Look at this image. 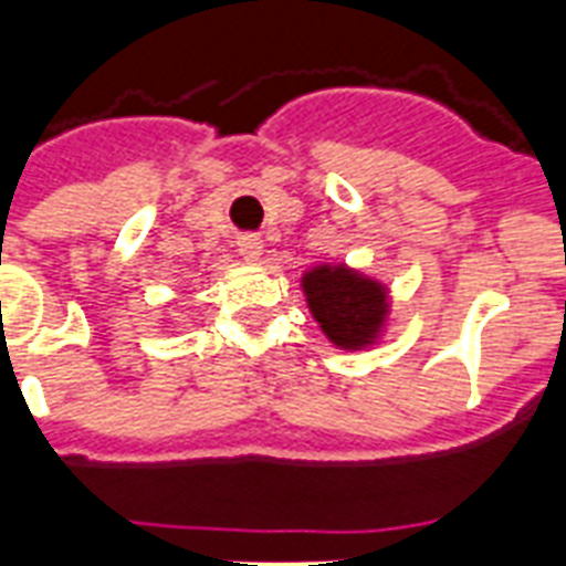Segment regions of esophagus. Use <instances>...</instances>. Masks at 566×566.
<instances>
[{
  "label": "esophagus",
  "instance_id": "1",
  "mask_svg": "<svg viewBox=\"0 0 566 566\" xmlns=\"http://www.w3.org/2000/svg\"><path fill=\"white\" fill-rule=\"evenodd\" d=\"M238 249L243 261H258V258L264 255V240L258 238V234H240Z\"/></svg>",
  "mask_w": 566,
  "mask_h": 566
}]
</instances>
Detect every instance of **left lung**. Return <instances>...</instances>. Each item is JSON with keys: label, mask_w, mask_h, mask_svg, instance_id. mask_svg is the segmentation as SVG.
<instances>
[{"label": "left lung", "mask_w": 566, "mask_h": 566, "mask_svg": "<svg viewBox=\"0 0 566 566\" xmlns=\"http://www.w3.org/2000/svg\"><path fill=\"white\" fill-rule=\"evenodd\" d=\"M305 293L323 332L344 349L370 344L385 317V291L346 266H319L308 273Z\"/></svg>", "instance_id": "8db88e82"}]
</instances>
